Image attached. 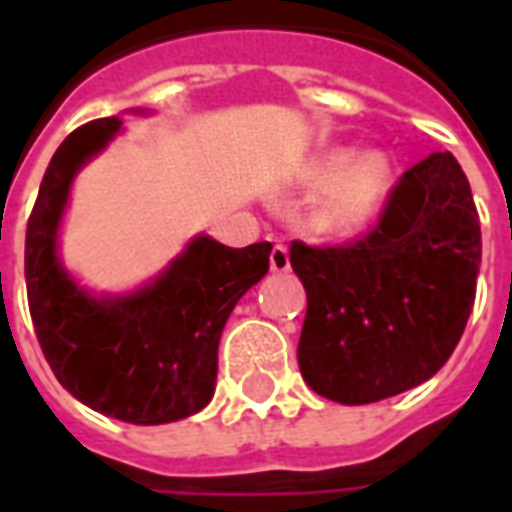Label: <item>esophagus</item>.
Instances as JSON below:
<instances>
[{
    "instance_id": "34e87169",
    "label": "esophagus",
    "mask_w": 512,
    "mask_h": 512,
    "mask_svg": "<svg viewBox=\"0 0 512 512\" xmlns=\"http://www.w3.org/2000/svg\"><path fill=\"white\" fill-rule=\"evenodd\" d=\"M271 271H277V274H282V271H288L290 268V255H288V246L285 244H277L274 249H271Z\"/></svg>"
}]
</instances>
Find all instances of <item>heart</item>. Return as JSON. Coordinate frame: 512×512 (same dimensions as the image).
<instances>
[{"label":"heart","instance_id":"heart-1","mask_svg":"<svg viewBox=\"0 0 512 512\" xmlns=\"http://www.w3.org/2000/svg\"><path fill=\"white\" fill-rule=\"evenodd\" d=\"M392 180L384 153L367 150L354 156L348 147H332L307 161L301 183L323 189L315 202V222L334 235H354L376 219Z\"/></svg>","mask_w":512,"mask_h":512}]
</instances>
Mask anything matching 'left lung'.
I'll list each match as a JSON object with an SVG mask.
<instances>
[{"label": "left lung", "instance_id": "obj_1", "mask_svg": "<svg viewBox=\"0 0 512 512\" xmlns=\"http://www.w3.org/2000/svg\"><path fill=\"white\" fill-rule=\"evenodd\" d=\"M480 255L472 189L447 150L403 172L362 241H293L290 266L307 290L299 367L310 389L365 406L436 376L469 321Z\"/></svg>", "mask_w": 512, "mask_h": 512}]
</instances>
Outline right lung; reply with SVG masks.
<instances>
[{
	"mask_svg": "<svg viewBox=\"0 0 512 512\" xmlns=\"http://www.w3.org/2000/svg\"><path fill=\"white\" fill-rule=\"evenodd\" d=\"M120 128V117L93 120L49 161L27 222L29 315L46 362L76 400L123 422L164 425L211 403L224 323L246 290L266 277L271 244L233 249L197 235L134 293L84 290L57 252L62 213L76 172Z\"/></svg>",
	"mask_w": 512,
	"mask_h": 512,
	"instance_id": "obj_1",
	"label": "right lung"
}]
</instances>
